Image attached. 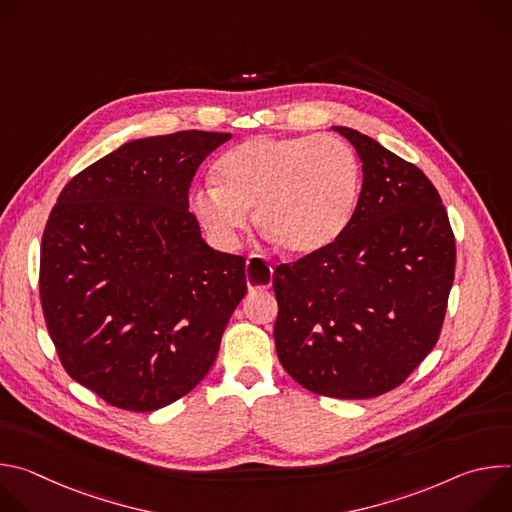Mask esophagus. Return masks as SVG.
Instances as JSON below:
<instances>
[{
    "label": "esophagus",
    "instance_id": "obj_1",
    "mask_svg": "<svg viewBox=\"0 0 512 512\" xmlns=\"http://www.w3.org/2000/svg\"><path fill=\"white\" fill-rule=\"evenodd\" d=\"M273 267L265 259L251 255L247 259V285L249 289H265L271 285Z\"/></svg>",
    "mask_w": 512,
    "mask_h": 512
}]
</instances>
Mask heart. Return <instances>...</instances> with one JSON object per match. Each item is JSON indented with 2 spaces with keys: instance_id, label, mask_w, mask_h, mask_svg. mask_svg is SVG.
Wrapping results in <instances>:
<instances>
[{
  "instance_id": "b5f03b06",
  "label": "heart",
  "mask_w": 512,
  "mask_h": 512,
  "mask_svg": "<svg viewBox=\"0 0 512 512\" xmlns=\"http://www.w3.org/2000/svg\"><path fill=\"white\" fill-rule=\"evenodd\" d=\"M216 186L198 188L192 210L221 243H233L255 206L259 229L287 255H312L334 243L354 214L362 168L338 137H251L214 166Z\"/></svg>"
}]
</instances>
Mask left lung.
Listing matches in <instances>:
<instances>
[{"label":"left lung","instance_id":"obj_1","mask_svg":"<svg viewBox=\"0 0 512 512\" xmlns=\"http://www.w3.org/2000/svg\"><path fill=\"white\" fill-rule=\"evenodd\" d=\"M362 190L344 233L277 265L279 362L304 389L373 399L397 389L440 338L456 239L440 192L411 162L348 127Z\"/></svg>","mask_w":512,"mask_h":512}]
</instances>
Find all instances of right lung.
<instances>
[{"label": "right lung", "instance_id": "obj_1", "mask_svg": "<svg viewBox=\"0 0 512 512\" xmlns=\"http://www.w3.org/2000/svg\"><path fill=\"white\" fill-rule=\"evenodd\" d=\"M231 133L135 139L62 188L40 247V304L64 371L125 411H156L210 371L247 294L188 210L198 166Z\"/></svg>", "mask_w": 512, "mask_h": 512}]
</instances>
